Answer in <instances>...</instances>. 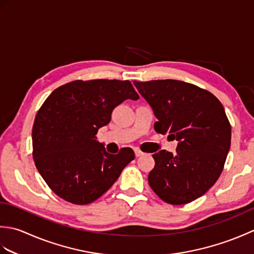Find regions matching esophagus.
Returning a JSON list of instances; mask_svg holds the SVG:
<instances>
[{
    "label": "esophagus",
    "instance_id": "obj_1",
    "mask_svg": "<svg viewBox=\"0 0 254 254\" xmlns=\"http://www.w3.org/2000/svg\"><path fill=\"white\" fill-rule=\"evenodd\" d=\"M134 153H135V156H136V157H141V156H143V155H144V153L142 152V150H139L138 148H135V149H134Z\"/></svg>",
    "mask_w": 254,
    "mask_h": 254
}]
</instances>
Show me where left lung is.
Returning <instances> with one entry per match:
<instances>
[{
  "label": "left lung",
  "mask_w": 254,
  "mask_h": 254,
  "mask_svg": "<svg viewBox=\"0 0 254 254\" xmlns=\"http://www.w3.org/2000/svg\"><path fill=\"white\" fill-rule=\"evenodd\" d=\"M134 86L157 118L155 131L178 141L176 154L161 149L153 155L150 188L172 205L202 196L222 174L230 148L223 105L209 91L181 80H134Z\"/></svg>",
  "instance_id": "1"
}]
</instances>
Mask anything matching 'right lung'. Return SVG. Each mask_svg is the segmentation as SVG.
<instances>
[{
	"mask_svg": "<svg viewBox=\"0 0 254 254\" xmlns=\"http://www.w3.org/2000/svg\"><path fill=\"white\" fill-rule=\"evenodd\" d=\"M139 96L128 80H74L53 90L32 127V156L51 190L84 205L100 197L135 158L133 149L106 152L96 134L124 100Z\"/></svg>",
	"mask_w": 254,
	"mask_h": 254,
	"instance_id": "1",
	"label": "right lung"
}]
</instances>
